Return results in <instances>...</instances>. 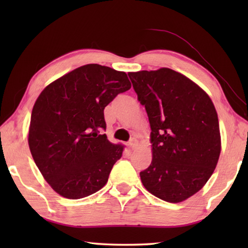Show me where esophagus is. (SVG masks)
I'll use <instances>...</instances> for the list:
<instances>
[{"mask_svg": "<svg viewBox=\"0 0 248 248\" xmlns=\"http://www.w3.org/2000/svg\"><path fill=\"white\" fill-rule=\"evenodd\" d=\"M136 143H138V140H136V139H131L130 140H129V143H128V145H129V147L131 149H134L135 148V146H136Z\"/></svg>", "mask_w": 248, "mask_h": 248, "instance_id": "34e87169", "label": "esophagus"}]
</instances>
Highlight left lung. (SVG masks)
Returning <instances> with one entry per match:
<instances>
[{"label":"left lung","instance_id":"obj_1","mask_svg":"<svg viewBox=\"0 0 248 248\" xmlns=\"http://www.w3.org/2000/svg\"><path fill=\"white\" fill-rule=\"evenodd\" d=\"M151 128L152 161L140 172L147 191L181 202L204 186L220 154L217 113L197 84L168 68L129 72Z\"/></svg>","mask_w":248,"mask_h":248}]
</instances>
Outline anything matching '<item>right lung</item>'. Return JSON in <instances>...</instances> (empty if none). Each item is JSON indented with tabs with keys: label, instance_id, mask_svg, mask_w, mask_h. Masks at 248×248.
<instances>
[{
	"label": "right lung",
	"instance_id": "1",
	"mask_svg": "<svg viewBox=\"0 0 248 248\" xmlns=\"http://www.w3.org/2000/svg\"><path fill=\"white\" fill-rule=\"evenodd\" d=\"M130 88L125 72L89 64L57 78L37 98L30 150L46 181L61 196L80 199L108 182L124 146L110 143L103 134V110Z\"/></svg>",
	"mask_w": 248,
	"mask_h": 248
}]
</instances>
